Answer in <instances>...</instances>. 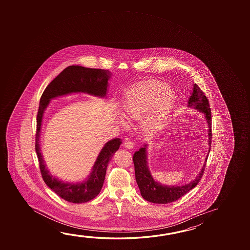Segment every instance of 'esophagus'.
<instances>
[{
  "label": "esophagus",
  "instance_id": "obj_1",
  "mask_svg": "<svg viewBox=\"0 0 250 250\" xmlns=\"http://www.w3.org/2000/svg\"><path fill=\"white\" fill-rule=\"evenodd\" d=\"M125 147L127 148V149H132V148L134 147V143L130 140V139H127L125 141Z\"/></svg>",
  "mask_w": 250,
  "mask_h": 250
}]
</instances>
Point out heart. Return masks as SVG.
I'll return each mask as SVG.
<instances>
[{"mask_svg":"<svg viewBox=\"0 0 250 250\" xmlns=\"http://www.w3.org/2000/svg\"><path fill=\"white\" fill-rule=\"evenodd\" d=\"M176 102V96L167 85L148 81L128 90L122 101V111L127 119L142 120L148 115L146 130L149 133L160 131ZM123 125L125 122L121 121Z\"/></svg>","mask_w":250,"mask_h":250,"instance_id":"b5f03b06","label":"heart"}]
</instances>
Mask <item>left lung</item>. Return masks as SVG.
<instances>
[{"mask_svg": "<svg viewBox=\"0 0 250 250\" xmlns=\"http://www.w3.org/2000/svg\"><path fill=\"white\" fill-rule=\"evenodd\" d=\"M188 106L201 111L204 114L205 119L208 126L209 150L208 155L205 159L204 164L202 166L201 171L194 180L190 181L188 184L182 186H167L157 182L151 175L148 167L147 144H145L139 151H136L133 154L132 160L135 168L136 181L139 186L141 196L143 197L145 200L152 203L167 204L176 201L186 193H188L190 190L195 188L203 175L206 167V162L211 149L210 147L212 142V120L208 100L196 83H193L192 93L188 102Z\"/></svg>", "mask_w": 250, "mask_h": 250, "instance_id": "obj_1", "label": "left lung"}]
</instances>
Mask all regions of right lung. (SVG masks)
<instances>
[{"mask_svg": "<svg viewBox=\"0 0 250 250\" xmlns=\"http://www.w3.org/2000/svg\"><path fill=\"white\" fill-rule=\"evenodd\" d=\"M111 72L101 69H90L82 66L71 65L67 67L51 81L42 95L37 112L36 151L39 161L42 177L46 185L62 199L72 203H84L99 195L105 178L107 167L119 150L122 143L120 139L108 141L99 152L89 176L82 182L70 183L58 180L52 176L48 168L40 148V134L42 122L46 108L51 99L72 93H87L99 98H105L108 90V81Z\"/></svg>", "mask_w": 250, "mask_h": 250, "instance_id": "add662e5", "label": "right lung"}]
</instances>
